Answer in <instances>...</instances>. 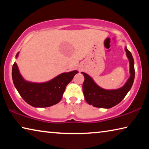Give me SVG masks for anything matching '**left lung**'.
<instances>
[{
	"instance_id": "1",
	"label": "left lung",
	"mask_w": 149,
	"mask_h": 149,
	"mask_svg": "<svg viewBox=\"0 0 149 149\" xmlns=\"http://www.w3.org/2000/svg\"><path fill=\"white\" fill-rule=\"evenodd\" d=\"M125 50L130 62V77L122 87L116 89H104L99 87L86 73L81 72L85 77L83 92L88 104L97 108H110L119 104L130 91L135 79L134 60L127 47H125Z\"/></svg>"
}]
</instances>
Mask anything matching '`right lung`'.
Instances as JSON below:
<instances>
[{
    "instance_id": "add662e5",
    "label": "right lung",
    "mask_w": 149,
    "mask_h": 149,
    "mask_svg": "<svg viewBox=\"0 0 149 149\" xmlns=\"http://www.w3.org/2000/svg\"><path fill=\"white\" fill-rule=\"evenodd\" d=\"M18 55L19 52L16 54V58ZM77 73V70H74L62 73L47 82H30L22 77L16 62H14L12 76L15 87L27 104L35 108H45L60 101L67 85Z\"/></svg>"
}]
</instances>
